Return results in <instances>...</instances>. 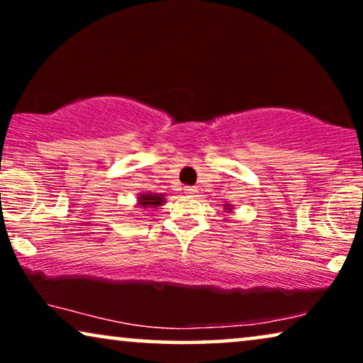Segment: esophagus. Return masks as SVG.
Returning a JSON list of instances; mask_svg holds the SVG:
<instances>
[{
    "instance_id": "34e87169",
    "label": "esophagus",
    "mask_w": 363,
    "mask_h": 363,
    "mask_svg": "<svg viewBox=\"0 0 363 363\" xmlns=\"http://www.w3.org/2000/svg\"><path fill=\"white\" fill-rule=\"evenodd\" d=\"M196 193H198V190L195 186H185V195H188L190 198H195Z\"/></svg>"
}]
</instances>
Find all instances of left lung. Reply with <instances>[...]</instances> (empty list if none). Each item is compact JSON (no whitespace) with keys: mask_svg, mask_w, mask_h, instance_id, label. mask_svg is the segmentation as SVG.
I'll return each mask as SVG.
<instances>
[{"mask_svg":"<svg viewBox=\"0 0 363 363\" xmlns=\"http://www.w3.org/2000/svg\"><path fill=\"white\" fill-rule=\"evenodd\" d=\"M223 208H225L226 213H233V205H228V203H226V205L223 206Z\"/></svg>","mask_w":363,"mask_h":363,"instance_id":"8db88e82","label":"left lung"}]
</instances>
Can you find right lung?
Returning a JSON list of instances; mask_svg holds the SVG:
<instances>
[{
    "instance_id": "obj_1",
    "label": "right lung",
    "mask_w": 363,
    "mask_h": 363,
    "mask_svg": "<svg viewBox=\"0 0 363 363\" xmlns=\"http://www.w3.org/2000/svg\"><path fill=\"white\" fill-rule=\"evenodd\" d=\"M165 203V195L158 193H138L137 196V208L140 210H150V208H158Z\"/></svg>"
}]
</instances>
